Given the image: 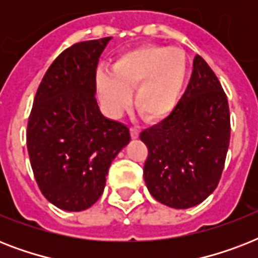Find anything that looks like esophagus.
<instances>
[{
    "mask_svg": "<svg viewBox=\"0 0 258 258\" xmlns=\"http://www.w3.org/2000/svg\"><path fill=\"white\" fill-rule=\"evenodd\" d=\"M131 138H133V139L139 138V128H137V127H131Z\"/></svg>",
    "mask_w": 258,
    "mask_h": 258,
    "instance_id": "1",
    "label": "esophagus"
}]
</instances>
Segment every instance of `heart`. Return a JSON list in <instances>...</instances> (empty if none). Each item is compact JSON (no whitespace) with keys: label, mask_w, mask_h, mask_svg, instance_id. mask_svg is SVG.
Here are the masks:
<instances>
[{"label":"heart","mask_w":258,"mask_h":258,"mask_svg":"<svg viewBox=\"0 0 258 258\" xmlns=\"http://www.w3.org/2000/svg\"><path fill=\"white\" fill-rule=\"evenodd\" d=\"M186 76V57L178 48L143 45L125 52L112 64V75H97L107 112L117 116L131 103L146 119L159 120L175 108Z\"/></svg>","instance_id":"heart-1"}]
</instances>
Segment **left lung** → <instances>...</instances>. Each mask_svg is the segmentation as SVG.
<instances>
[{"label":"left lung","instance_id":"left-lung-1","mask_svg":"<svg viewBox=\"0 0 258 258\" xmlns=\"http://www.w3.org/2000/svg\"><path fill=\"white\" fill-rule=\"evenodd\" d=\"M141 141L149 150L146 186L158 202L188 209L216 190L230 141V112L220 80L201 56L179 103Z\"/></svg>","mask_w":258,"mask_h":258}]
</instances>
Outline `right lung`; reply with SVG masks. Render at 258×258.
<instances>
[{"instance_id":"right-lung-1","label":"right lung","mask_w":258,"mask_h":258,"mask_svg":"<svg viewBox=\"0 0 258 258\" xmlns=\"http://www.w3.org/2000/svg\"><path fill=\"white\" fill-rule=\"evenodd\" d=\"M109 38L62 50L44 75L28 119L36 182L46 200L68 212L100 198L111 162L131 141L128 127L103 116L95 99L97 62Z\"/></svg>"}]
</instances>
